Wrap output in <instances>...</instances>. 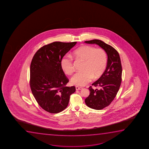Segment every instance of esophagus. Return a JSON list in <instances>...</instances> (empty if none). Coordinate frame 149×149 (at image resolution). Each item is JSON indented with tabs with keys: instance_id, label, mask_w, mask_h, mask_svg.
<instances>
[{
	"instance_id": "1",
	"label": "esophagus",
	"mask_w": 149,
	"mask_h": 149,
	"mask_svg": "<svg viewBox=\"0 0 149 149\" xmlns=\"http://www.w3.org/2000/svg\"><path fill=\"white\" fill-rule=\"evenodd\" d=\"M83 89V88L82 87H79V86H76V90H81Z\"/></svg>"
}]
</instances>
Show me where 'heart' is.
Wrapping results in <instances>:
<instances>
[{
  "instance_id": "b5f03b06",
  "label": "heart",
  "mask_w": 149,
  "mask_h": 149,
  "mask_svg": "<svg viewBox=\"0 0 149 149\" xmlns=\"http://www.w3.org/2000/svg\"><path fill=\"white\" fill-rule=\"evenodd\" d=\"M72 56L77 60L84 61L83 71L76 73L72 77L71 82L75 86H86L93 78H100L105 71L107 58L104 49L83 45L74 50ZM61 65L65 74L70 75L73 72V61L71 56H64L61 59Z\"/></svg>"
}]
</instances>
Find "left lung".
I'll use <instances>...</instances> for the list:
<instances>
[{
  "mask_svg": "<svg viewBox=\"0 0 149 149\" xmlns=\"http://www.w3.org/2000/svg\"><path fill=\"white\" fill-rule=\"evenodd\" d=\"M88 44H96L106 52L108 59L106 70L100 78L92 84L100 89L88 88L90 94L85 99L88 107L101 110L110 105L118 92L122 81V67L118 52L111 46L99 40L85 41Z\"/></svg>",
  "mask_w": 149,
  "mask_h": 149,
  "instance_id": "obj_1",
  "label": "left lung"
}]
</instances>
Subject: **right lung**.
<instances>
[{"mask_svg":"<svg viewBox=\"0 0 149 149\" xmlns=\"http://www.w3.org/2000/svg\"><path fill=\"white\" fill-rule=\"evenodd\" d=\"M76 42H54L44 45L35 53L30 67V86L35 99L44 110L51 113L67 107L74 86L68 87L69 79L61 69V61Z\"/></svg>","mask_w":149,"mask_h":149,"instance_id":"1","label":"right lung"}]
</instances>
